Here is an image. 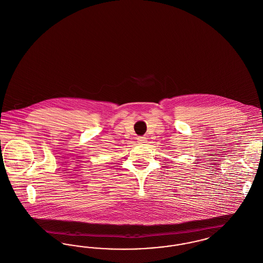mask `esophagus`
Masks as SVG:
<instances>
[{"label":"esophagus","mask_w":263,"mask_h":263,"mask_svg":"<svg viewBox=\"0 0 263 263\" xmlns=\"http://www.w3.org/2000/svg\"><path fill=\"white\" fill-rule=\"evenodd\" d=\"M138 143H140V144H143V143H146V141H147V138L145 137H138Z\"/></svg>","instance_id":"1"}]
</instances>
